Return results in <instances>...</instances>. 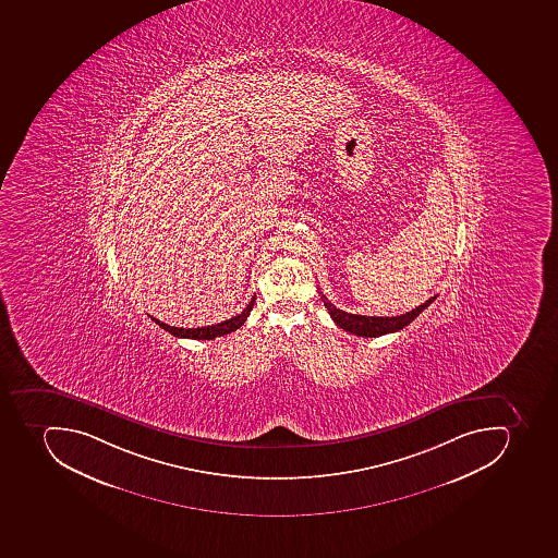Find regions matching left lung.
I'll return each instance as SVG.
<instances>
[{"label": "left lung", "instance_id": "1", "mask_svg": "<svg viewBox=\"0 0 558 558\" xmlns=\"http://www.w3.org/2000/svg\"><path fill=\"white\" fill-rule=\"evenodd\" d=\"M434 299H436V295L427 299L424 304H420L415 310L399 315V317H366V315H353V313L336 308L335 304H330L326 295L322 294V301L326 304L327 312H329L330 318L336 322V326L347 330L350 335L362 336V338H378V336L390 335V332L404 329L408 324L418 317L420 313L427 308L428 304H433Z\"/></svg>", "mask_w": 558, "mask_h": 558}]
</instances>
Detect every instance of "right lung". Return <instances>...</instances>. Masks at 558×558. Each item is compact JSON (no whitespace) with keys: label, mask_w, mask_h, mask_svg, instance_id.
Masks as SVG:
<instances>
[{"label":"right lung","mask_w":558,"mask_h":558,"mask_svg":"<svg viewBox=\"0 0 558 558\" xmlns=\"http://www.w3.org/2000/svg\"><path fill=\"white\" fill-rule=\"evenodd\" d=\"M254 303L255 295L254 298L250 299V303L246 304V308L243 310L240 315H236V317L220 322V324H215V326L196 327V329H183V327L168 326V324H165V322L157 320V318L154 317H151V320L156 322L157 326L168 330L170 335L177 336V338L215 339L219 338V336L229 335V332H232V330L240 329V327L245 324L246 318H248L252 308H254Z\"/></svg>","instance_id":"add662e5"}]
</instances>
